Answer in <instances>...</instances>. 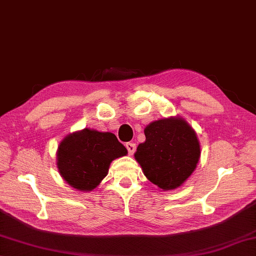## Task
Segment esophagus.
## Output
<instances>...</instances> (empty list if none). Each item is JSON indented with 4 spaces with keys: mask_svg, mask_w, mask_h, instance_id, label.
Wrapping results in <instances>:
<instances>
[{
    "mask_svg": "<svg viewBox=\"0 0 256 256\" xmlns=\"http://www.w3.org/2000/svg\"><path fill=\"white\" fill-rule=\"evenodd\" d=\"M125 146H126L130 155H133L135 153V150H136V145H135L134 143H126L125 144Z\"/></svg>",
    "mask_w": 256,
    "mask_h": 256,
    "instance_id": "esophagus-1",
    "label": "esophagus"
}]
</instances>
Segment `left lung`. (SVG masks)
I'll return each mask as SVG.
<instances>
[{
    "label": "left lung",
    "instance_id": "1",
    "mask_svg": "<svg viewBox=\"0 0 256 256\" xmlns=\"http://www.w3.org/2000/svg\"><path fill=\"white\" fill-rule=\"evenodd\" d=\"M144 133L145 142L138 146L134 157L146 178L164 190L180 187L200 158L197 134L182 118L152 122Z\"/></svg>",
    "mask_w": 256,
    "mask_h": 256
}]
</instances>
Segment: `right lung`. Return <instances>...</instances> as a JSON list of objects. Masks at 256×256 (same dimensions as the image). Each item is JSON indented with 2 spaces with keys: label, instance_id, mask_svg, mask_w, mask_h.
<instances>
[{
  "label": "right lung",
  "instance_id": "add662e5",
  "mask_svg": "<svg viewBox=\"0 0 256 256\" xmlns=\"http://www.w3.org/2000/svg\"><path fill=\"white\" fill-rule=\"evenodd\" d=\"M128 150L110 132L84 128L67 135L58 146L57 167L70 186L91 192L108 175L111 162Z\"/></svg>",
  "mask_w": 256,
  "mask_h": 256
}]
</instances>
